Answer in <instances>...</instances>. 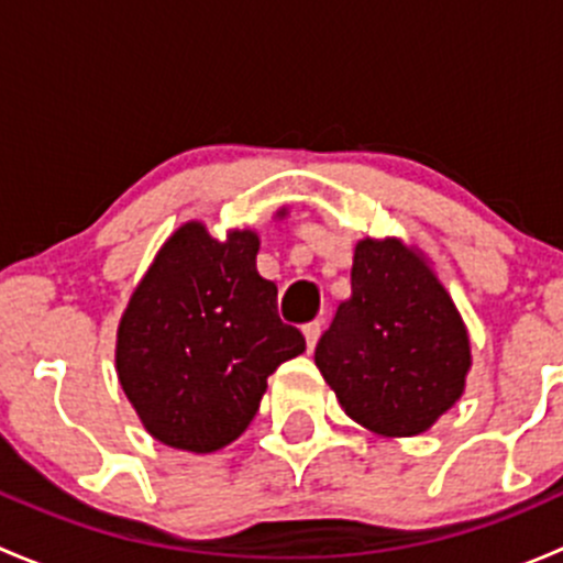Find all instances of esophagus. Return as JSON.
Here are the masks:
<instances>
[{
  "mask_svg": "<svg viewBox=\"0 0 563 563\" xmlns=\"http://www.w3.org/2000/svg\"><path fill=\"white\" fill-rule=\"evenodd\" d=\"M318 338H321V321L305 323V340H308V349H310V351L316 349Z\"/></svg>",
  "mask_w": 563,
  "mask_h": 563,
  "instance_id": "obj_1",
  "label": "esophagus"
}]
</instances>
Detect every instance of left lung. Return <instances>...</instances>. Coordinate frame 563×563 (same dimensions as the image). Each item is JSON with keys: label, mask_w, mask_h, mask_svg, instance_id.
Listing matches in <instances>:
<instances>
[{"label": "left lung", "mask_w": 563, "mask_h": 563, "mask_svg": "<svg viewBox=\"0 0 563 563\" xmlns=\"http://www.w3.org/2000/svg\"><path fill=\"white\" fill-rule=\"evenodd\" d=\"M316 365L351 419L417 435L463 395L468 334L446 288L397 240H362L351 297L316 345Z\"/></svg>", "instance_id": "obj_1"}]
</instances>
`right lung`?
<instances>
[{
    "label": "right lung",
    "instance_id": "1",
    "mask_svg": "<svg viewBox=\"0 0 563 563\" xmlns=\"http://www.w3.org/2000/svg\"><path fill=\"white\" fill-rule=\"evenodd\" d=\"M258 236L218 242L187 223L163 245L130 297L117 373L144 428L163 444L214 452L245 433L266 378L302 354L277 313V286L255 269Z\"/></svg>",
    "mask_w": 563,
    "mask_h": 563
}]
</instances>
